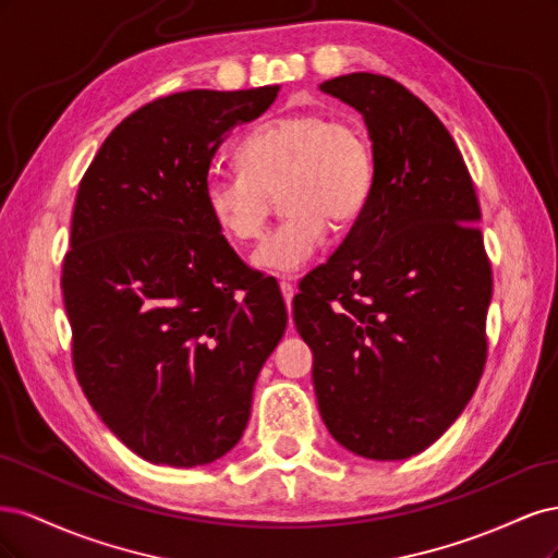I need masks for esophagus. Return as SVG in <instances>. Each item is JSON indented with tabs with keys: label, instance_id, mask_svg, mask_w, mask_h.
<instances>
[{
	"label": "esophagus",
	"instance_id": "obj_1",
	"mask_svg": "<svg viewBox=\"0 0 558 558\" xmlns=\"http://www.w3.org/2000/svg\"><path fill=\"white\" fill-rule=\"evenodd\" d=\"M279 289H281V295H283V300H286V305H289V310H291V302H293V295H295V283H293V279H291V277H281Z\"/></svg>",
	"mask_w": 558,
	"mask_h": 558
}]
</instances>
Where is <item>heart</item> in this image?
Returning a JSON list of instances; mask_svg holds the SVG:
<instances>
[{"label":"heart","mask_w":558,"mask_h":558,"mask_svg":"<svg viewBox=\"0 0 558 558\" xmlns=\"http://www.w3.org/2000/svg\"><path fill=\"white\" fill-rule=\"evenodd\" d=\"M240 174H211L205 207L218 232L234 244L260 238L272 197L283 221L253 251L265 272H293L314 258L326 223L351 226L373 191V150L365 134L324 113H283L253 128L240 142Z\"/></svg>","instance_id":"heart-1"}]
</instances>
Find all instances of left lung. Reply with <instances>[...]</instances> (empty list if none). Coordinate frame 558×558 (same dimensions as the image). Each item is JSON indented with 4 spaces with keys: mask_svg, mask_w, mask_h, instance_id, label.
<instances>
[{
    "mask_svg": "<svg viewBox=\"0 0 558 558\" xmlns=\"http://www.w3.org/2000/svg\"><path fill=\"white\" fill-rule=\"evenodd\" d=\"M318 88L363 113L373 191L302 279L293 320L335 440L410 459L459 418L484 373L494 277L475 183L440 118L398 81L356 72Z\"/></svg>",
    "mask_w": 558,
    "mask_h": 558,
    "instance_id": "8db88e82",
    "label": "left lung"
}]
</instances>
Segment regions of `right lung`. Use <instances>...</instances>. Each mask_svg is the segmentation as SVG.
Segmentation results:
<instances>
[{"mask_svg": "<svg viewBox=\"0 0 558 558\" xmlns=\"http://www.w3.org/2000/svg\"><path fill=\"white\" fill-rule=\"evenodd\" d=\"M277 93L158 97L111 130L78 183L60 279L74 373L148 463L195 468L238 445L286 330L281 293L232 251L202 197L216 148Z\"/></svg>", "mask_w": 558, "mask_h": 558, "instance_id": "right-lung-1", "label": "right lung"}]
</instances>
